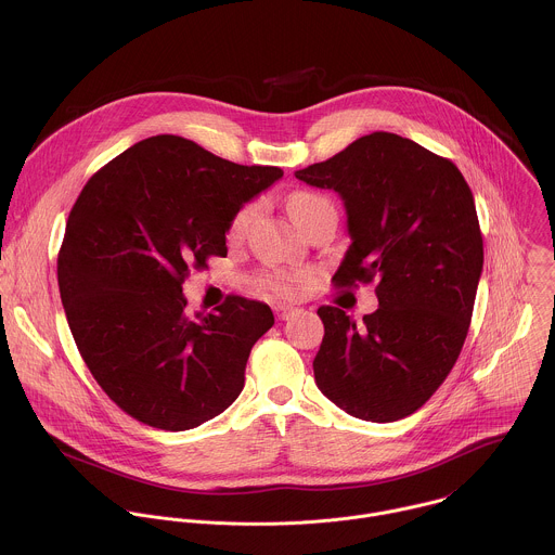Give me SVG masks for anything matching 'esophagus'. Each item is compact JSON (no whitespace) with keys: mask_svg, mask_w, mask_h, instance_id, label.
<instances>
[{"mask_svg":"<svg viewBox=\"0 0 555 555\" xmlns=\"http://www.w3.org/2000/svg\"><path fill=\"white\" fill-rule=\"evenodd\" d=\"M273 312H275V318H278V320H291V318L295 317L299 310H297V308H293V306H275V308H273Z\"/></svg>","mask_w":555,"mask_h":555,"instance_id":"1","label":"esophagus"}]
</instances>
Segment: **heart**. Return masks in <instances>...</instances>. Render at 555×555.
Instances as JSON below:
<instances>
[{
  "label": "heart",
  "mask_w": 555,
  "mask_h": 555,
  "mask_svg": "<svg viewBox=\"0 0 555 555\" xmlns=\"http://www.w3.org/2000/svg\"><path fill=\"white\" fill-rule=\"evenodd\" d=\"M322 205H328V201L317 192H295L288 198V211L297 224H301L312 211H317L318 207H322ZM256 211H258V207L254 203L243 205L238 209L231 222V231H229L231 237H241L247 231V227L256 218ZM306 280H308V273H286V271H264L258 278L260 286L275 293L278 297H293L297 293L299 284Z\"/></svg>",
  "instance_id": "b5f03b06"
}]
</instances>
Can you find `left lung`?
Instances as JSON below:
<instances>
[{"mask_svg":"<svg viewBox=\"0 0 555 555\" xmlns=\"http://www.w3.org/2000/svg\"><path fill=\"white\" fill-rule=\"evenodd\" d=\"M295 177L344 201L352 243L333 286L376 282L380 304L363 324L318 308V389L357 418L399 421L438 391L464 348L482 271L475 196L451 159L391 132Z\"/></svg>","mask_w":555,"mask_h":555,"instance_id":"obj_1","label":"left lung"}]
</instances>
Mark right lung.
Returning a JSON list of instances; mask_svg holds the SVG:
<instances>
[{
	"label": "right lung",
	"instance_id": "add662e5",
	"mask_svg": "<svg viewBox=\"0 0 555 555\" xmlns=\"http://www.w3.org/2000/svg\"><path fill=\"white\" fill-rule=\"evenodd\" d=\"M282 175L159 134L80 190L57 256L60 295L85 365L132 418L185 431L237 399L273 312L229 295L214 314L190 317L181 286L190 269L227 256L235 214Z\"/></svg>",
	"mask_w": 555,
	"mask_h": 555
}]
</instances>
